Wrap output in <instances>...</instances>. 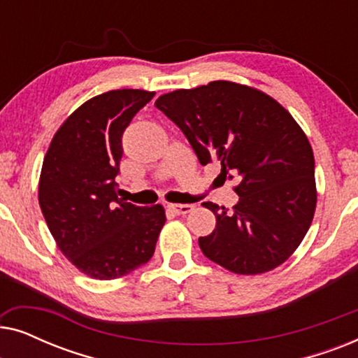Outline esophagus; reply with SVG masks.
Returning <instances> with one entry per match:
<instances>
[{"mask_svg":"<svg viewBox=\"0 0 358 358\" xmlns=\"http://www.w3.org/2000/svg\"><path fill=\"white\" fill-rule=\"evenodd\" d=\"M169 208L173 210L174 213H178V215H187L189 212H192V210H194V205H189V203H171Z\"/></svg>","mask_w":358,"mask_h":358,"instance_id":"esophagus-1","label":"esophagus"}]
</instances>
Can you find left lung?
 Instances as JSON below:
<instances>
[{
  "label": "left lung",
  "mask_w": 358,
  "mask_h": 358,
  "mask_svg": "<svg viewBox=\"0 0 358 358\" xmlns=\"http://www.w3.org/2000/svg\"><path fill=\"white\" fill-rule=\"evenodd\" d=\"M155 106L182 130L200 164L239 179L231 212L203 202L217 224L199 246L218 266L257 275L282 266L305 238L316 210L315 156L290 112L266 92L212 81L159 96Z\"/></svg>",
  "instance_id": "left-lung-1"
}]
</instances>
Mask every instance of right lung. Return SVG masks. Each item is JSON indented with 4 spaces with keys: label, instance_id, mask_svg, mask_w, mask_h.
Wrapping results in <instances>:
<instances>
[{
    "label": "right lung",
    "instance_id": "right-lung-1",
    "mask_svg": "<svg viewBox=\"0 0 358 358\" xmlns=\"http://www.w3.org/2000/svg\"><path fill=\"white\" fill-rule=\"evenodd\" d=\"M153 91L114 90L81 104L53 135L38 179V205L57 246L97 280L134 272L153 257L163 205L136 207L115 194L122 135Z\"/></svg>",
    "mask_w": 358,
    "mask_h": 358
}]
</instances>
